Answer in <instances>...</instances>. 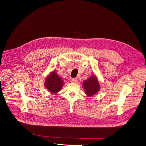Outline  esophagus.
I'll use <instances>...</instances> for the list:
<instances>
[{"label":"esophagus","mask_w":146,"mask_h":146,"mask_svg":"<svg viewBox=\"0 0 146 146\" xmlns=\"http://www.w3.org/2000/svg\"><path fill=\"white\" fill-rule=\"evenodd\" d=\"M71 81H72V82H74V83H76V82H77V79L76 78H72V80H71Z\"/></svg>","instance_id":"1"}]
</instances>
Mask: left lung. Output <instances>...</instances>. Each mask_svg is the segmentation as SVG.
Segmentation results:
<instances>
[{
  "instance_id": "left-lung-1",
  "label": "left lung",
  "mask_w": 146,
  "mask_h": 146,
  "mask_svg": "<svg viewBox=\"0 0 146 146\" xmlns=\"http://www.w3.org/2000/svg\"><path fill=\"white\" fill-rule=\"evenodd\" d=\"M85 92L89 96L96 94L100 90V85L95 76H92L83 82Z\"/></svg>"
}]
</instances>
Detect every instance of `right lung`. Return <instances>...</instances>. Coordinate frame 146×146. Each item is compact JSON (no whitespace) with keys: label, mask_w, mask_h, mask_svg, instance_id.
Masks as SVG:
<instances>
[{"label":"right lung","mask_w":146,"mask_h":146,"mask_svg":"<svg viewBox=\"0 0 146 146\" xmlns=\"http://www.w3.org/2000/svg\"><path fill=\"white\" fill-rule=\"evenodd\" d=\"M64 81H62L55 72H52L47 77L45 82L46 88L51 93L56 94L59 92L63 86Z\"/></svg>","instance_id":"1"}]
</instances>
